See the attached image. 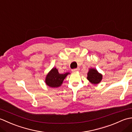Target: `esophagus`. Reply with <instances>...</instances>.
Segmentation results:
<instances>
[{"label": "esophagus", "mask_w": 132, "mask_h": 132, "mask_svg": "<svg viewBox=\"0 0 132 132\" xmlns=\"http://www.w3.org/2000/svg\"><path fill=\"white\" fill-rule=\"evenodd\" d=\"M79 70V68H77V69H74L72 70V72H76V71H78Z\"/></svg>", "instance_id": "obj_1"}]
</instances>
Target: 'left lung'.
<instances>
[{"label": "left lung", "mask_w": 132, "mask_h": 132, "mask_svg": "<svg viewBox=\"0 0 132 132\" xmlns=\"http://www.w3.org/2000/svg\"><path fill=\"white\" fill-rule=\"evenodd\" d=\"M102 75L100 74L96 69H89L87 73V79L92 84L97 85L102 80Z\"/></svg>", "instance_id": "left-lung-1"}]
</instances>
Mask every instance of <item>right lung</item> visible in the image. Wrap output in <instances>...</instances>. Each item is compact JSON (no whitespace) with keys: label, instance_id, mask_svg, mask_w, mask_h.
<instances>
[{"label":"right lung","instance_id":"1","mask_svg":"<svg viewBox=\"0 0 132 132\" xmlns=\"http://www.w3.org/2000/svg\"><path fill=\"white\" fill-rule=\"evenodd\" d=\"M70 72L65 74H60L58 70L53 68L47 74L45 79V83L50 87L57 88L62 85L63 81Z\"/></svg>","mask_w":132,"mask_h":132}]
</instances>
